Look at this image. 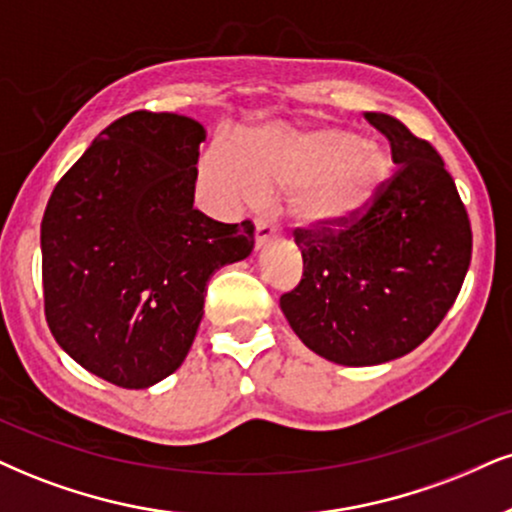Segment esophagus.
Listing matches in <instances>:
<instances>
[{"label":"esophagus","instance_id":"34e87169","mask_svg":"<svg viewBox=\"0 0 512 512\" xmlns=\"http://www.w3.org/2000/svg\"><path fill=\"white\" fill-rule=\"evenodd\" d=\"M256 246L261 249V246H266L268 242H273L277 239V230L273 223H268V220H256Z\"/></svg>","mask_w":512,"mask_h":512}]
</instances>
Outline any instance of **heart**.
<instances>
[{"label":"heart","mask_w":512,"mask_h":512,"mask_svg":"<svg viewBox=\"0 0 512 512\" xmlns=\"http://www.w3.org/2000/svg\"><path fill=\"white\" fill-rule=\"evenodd\" d=\"M204 180L227 204L292 194L296 223L334 230L375 201L389 175V154L344 128H266L204 159Z\"/></svg>","instance_id":"obj_1"}]
</instances>
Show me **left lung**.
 <instances>
[{
	"label": "left lung",
	"instance_id": "1",
	"mask_svg": "<svg viewBox=\"0 0 512 512\" xmlns=\"http://www.w3.org/2000/svg\"><path fill=\"white\" fill-rule=\"evenodd\" d=\"M365 121L387 137L399 170L351 223L296 227L304 275L280 296L308 349L353 368L425 342L456 301L472 256L468 211L437 149L387 113H365Z\"/></svg>",
	"mask_w": 512,
	"mask_h": 512
}]
</instances>
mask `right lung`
I'll use <instances>...</instances> for the list:
<instances>
[{
  "mask_svg": "<svg viewBox=\"0 0 512 512\" xmlns=\"http://www.w3.org/2000/svg\"><path fill=\"white\" fill-rule=\"evenodd\" d=\"M204 125L132 111L56 182L42 218L44 315L75 363L147 389L185 361L206 282L254 249V223L194 208Z\"/></svg>",
  "mask_w": 512,
  "mask_h": 512,
  "instance_id": "obj_1",
  "label": "right lung"
}]
</instances>
